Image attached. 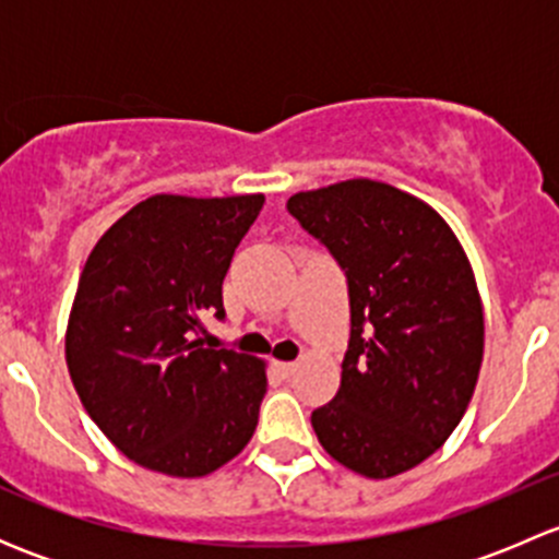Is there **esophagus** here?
Returning <instances> with one entry per match:
<instances>
[{"label":"esophagus","mask_w":559,"mask_h":559,"mask_svg":"<svg viewBox=\"0 0 559 559\" xmlns=\"http://www.w3.org/2000/svg\"><path fill=\"white\" fill-rule=\"evenodd\" d=\"M278 370L286 376V379H289V376H295L297 362H278Z\"/></svg>","instance_id":"obj_1"}]
</instances>
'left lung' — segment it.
<instances>
[{
    "label": "left lung",
    "instance_id": "left-lung-1",
    "mask_svg": "<svg viewBox=\"0 0 559 559\" xmlns=\"http://www.w3.org/2000/svg\"><path fill=\"white\" fill-rule=\"evenodd\" d=\"M286 211L343 270L352 311L341 389L311 414L316 438L368 478L411 471L476 389L484 313L471 262L430 205L379 180L300 191Z\"/></svg>",
    "mask_w": 559,
    "mask_h": 559
}]
</instances>
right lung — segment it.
Instances as JSON below:
<instances>
[{"label":"right lung","mask_w":559,"mask_h":559,"mask_svg":"<svg viewBox=\"0 0 559 559\" xmlns=\"http://www.w3.org/2000/svg\"><path fill=\"white\" fill-rule=\"evenodd\" d=\"M262 194H156L88 253L67 324V368L112 447L148 471L207 476L243 452L267 392L264 365L202 346L224 321L222 284Z\"/></svg>","instance_id":"1"}]
</instances>
